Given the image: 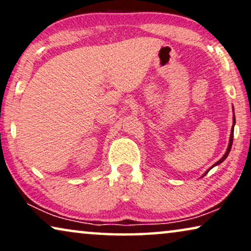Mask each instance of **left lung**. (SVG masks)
I'll use <instances>...</instances> for the list:
<instances>
[{
	"label": "left lung",
	"instance_id": "left-lung-1",
	"mask_svg": "<svg viewBox=\"0 0 251 251\" xmlns=\"http://www.w3.org/2000/svg\"><path fill=\"white\" fill-rule=\"evenodd\" d=\"M233 113H234V108H233ZM234 125H235V116H234V114H233V126H232V130H231V136H229V143H228V146H227V150H226V153L224 154V155H223V157L219 161H217V162H216L214 166H211V168H209L208 169V171H205L204 173V175L203 176H205V175H207L208 173H209V170H211L212 168H214L215 166H218L219 163H222L223 161H224L226 157H227V155H228V153H229V151H231V149H232V144H233V133H234ZM202 176V177H203Z\"/></svg>",
	"mask_w": 251,
	"mask_h": 251
}]
</instances>
